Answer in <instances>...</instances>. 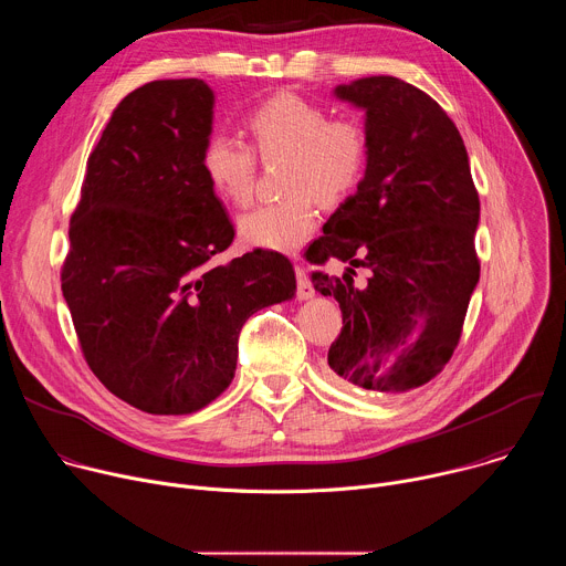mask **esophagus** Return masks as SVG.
I'll return each instance as SVG.
<instances>
[{"instance_id":"34e87169","label":"esophagus","mask_w":566,"mask_h":566,"mask_svg":"<svg viewBox=\"0 0 566 566\" xmlns=\"http://www.w3.org/2000/svg\"><path fill=\"white\" fill-rule=\"evenodd\" d=\"M295 277H297V297H300V300H308V297H313V295H315V291H313V284H311V280H308V275H306L304 266L295 264Z\"/></svg>"}]
</instances>
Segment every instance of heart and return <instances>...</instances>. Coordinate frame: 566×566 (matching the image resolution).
Wrapping results in <instances>:
<instances>
[{
  "instance_id": "b5f03b06",
  "label": "heart",
  "mask_w": 566,
  "mask_h": 566,
  "mask_svg": "<svg viewBox=\"0 0 566 566\" xmlns=\"http://www.w3.org/2000/svg\"><path fill=\"white\" fill-rule=\"evenodd\" d=\"M247 132L262 160H289L284 188L291 197L239 217V237L253 249L297 251L319 219L315 197L332 206L358 188L369 158L367 132L358 120L329 118L325 107L291 92L260 103L247 116ZM253 149L228 134H212L206 140L201 168L221 201L247 206L253 199Z\"/></svg>"
}]
</instances>
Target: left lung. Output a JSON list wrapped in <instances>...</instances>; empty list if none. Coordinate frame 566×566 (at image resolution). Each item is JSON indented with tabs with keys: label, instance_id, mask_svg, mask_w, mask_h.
I'll use <instances>...</instances> for the list:
<instances>
[{
	"label": "left lung",
	"instance_id": "8db88e82",
	"mask_svg": "<svg viewBox=\"0 0 566 566\" xmlns=\"http://www.w3.org/2000/svg\"><path fill=\"white\" fill-rule=\"evenodd\" d=\"M336 96L365 109L369 158L358 190L304 253L317 266L347 264L343 277L311 273L315 291L343 311L327 360L356 387L410 391L459 345L479 282V195L459 129L426 92L371 75L338 85ZM360 265L367 285L353 282Z\"/></svg>",
	"mask_w": 566,
	"mask_h": 566
}]
</instances>
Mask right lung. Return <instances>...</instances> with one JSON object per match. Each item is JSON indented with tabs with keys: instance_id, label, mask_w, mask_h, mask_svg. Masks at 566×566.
I'll return each instance as SVG.
<instances>
[{
	"instance_id": "add662e5",
	"label": "right lung",
	"mask_w": 566,
	"mask_h": 566,
	"mask_svg": "<svg viewBox=\"0 0 566 566\" xmlns=\"http://www.w3.org/2000/svg\"><path fill=\"white\" fill-rule=\"evenodd\" d=\"M212 105L199 77L127 94L87 158L69 223L62 295L80 349L147 415L206 408L234 376L244 322L295 293L282 253L214 264L234 228L201 168Z\"/></svg>"
}]
</instances>
